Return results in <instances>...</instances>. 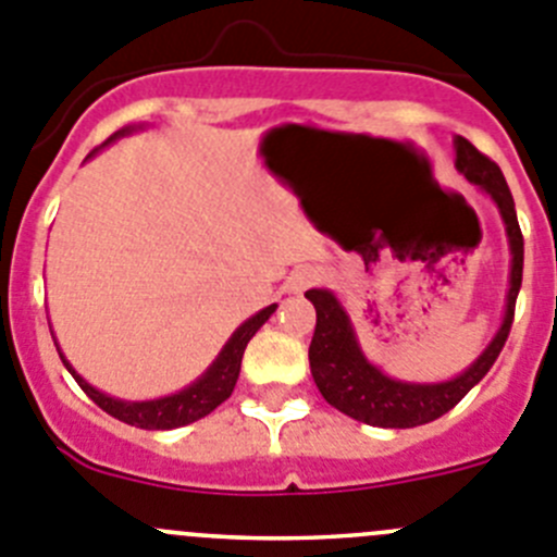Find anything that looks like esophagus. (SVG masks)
Returning <instances> with one entry per match:
<instances>
[{"mask_svg": "<svg viewBox=\"0 0 557 557\" xmlns=\"http://www.w3.org/2000/svg\"><path fill=\"white\" fill-rule=\"evenodd\" d=\"M323 278V270L318 268H295L293 273L287 275V293H304L306 287H312Z\"/></svg>", "mask_w": 557, "mask_h": 557, "instance_id": "1", "label": "esophagus"}]
</instances>
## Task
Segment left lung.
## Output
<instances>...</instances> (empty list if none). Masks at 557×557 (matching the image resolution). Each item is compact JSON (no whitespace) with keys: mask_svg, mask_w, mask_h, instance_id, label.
I'll return each mask as SVG.
<instances>
[{"mask_svg":"<svg viewBox=\"0 0 557 557\" xmlns=\"http://www.w3.org/2000/svg\"><path fill=\"white\" fill-rule=\"evenodd\" d=\"M453 146H456V168L492 198L505 223V234H508L511 273H508L503 323H499L497 334L492 336L486 350L467 370L458 372L456 379L438 381V384H414V381L389 379L381 367L367 359L345 306L336 300L331 289H309L306 298L312 300L314 312H318V325H314L312 345H309V367H312L314 384L336 411L367 422V425L417 428L447 414L492 370L505 339H508V331H511L524 264V239L519 232L513 196L505 185V176L497 162L481 154L461 135L453 140Z\"/></svg>","mask_w":557,"mask_h":557,"instance_id":"8db88e82","label":"left lung"}]
</instances>
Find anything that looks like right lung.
Here are the masks:
<instances>
[{"mask_svg":"<svg viewBox=\"0 0 557 557\" xmlns=\"http://www.w3.org/2000/svg\"><path fill=\"white\" fill-rule=\"evenodd\" d=\"M137 129H143V126H124V129L115 132L104 146H110L112 140L132 135V132ZM104 146L90 151L88 160L94 154H99ZM273 312H275V304H270L264 306L262 312H257L253 318L245 320V323L228 336V342L221 348L218 359L201 372V379H196L190 386H185V389L173 392V395L157 397V400H119V397L104 395V392H99L94 384H88V381L82 379L79 372L69 364L63 350L58 348V354L60 359H63L65 370H69L76 379V384L82 386V392H85V395H88L101 411H107V414L115 417V420L126 422V425L143 428V431H171V428H182L201 420V417H207L209 411H215L223 400H228V395H232L234 384H237L239 379V364H243V354L245 348H248V342H251V336L268 323ZM54 345H58V339H54Z\"/></svg>","mask_w":557,"mask_h":557,"instance_id":"add662e5","label":"right lung"}]
</instances>
